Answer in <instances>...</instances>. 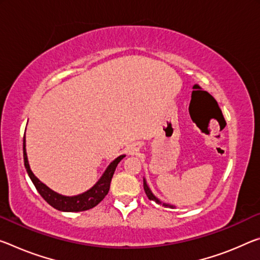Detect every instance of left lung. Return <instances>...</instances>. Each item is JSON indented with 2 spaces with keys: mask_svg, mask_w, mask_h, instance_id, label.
Instances as JSON below:
<instances>
[{
  "mask_svg": "<svg viewBox=\"0 0 260 260\" xmlns=\"http://www.w3.org/2000/svg\"><path fill=\"white\" fill-rule=\"evenodd\" d=\"M143 188H145V192H146V194H147V197H148V199L149 200H152V201H155L156 204H158V205H160L162 204V201H159L157 198H156L154 194H152L151 193V191H150V188H149V186H148L147 185V182H146V179L143 178ZM163 206H166V207H171V208H174L175 206H171V205H168V204H162Z\"/></svg>",
  "mask_w": 260,
  "mask_h": 260,
  "instance_id": "obj_1",
  "label": "left lung"
}]
</instances>
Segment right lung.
I'll use <instances>...</instances> for the list:
<instances>
[{
	"mask_svg": "<svg viewBox=\"0 0 260 260\" xmlns=\"http://www.w3.org/2000/svg\"><path fill=\"white\" fill-rule=\"evenodd\" d=\"M23 156H24V166H25V169L28 176H30L32 183L35 184L37 191L39 192V194L43 197L45 201H47L52 207H54L55 209H57V211H62V212L88 211V209H91L94 207V206L100 204L101 201L104 199L105 196L109 193L111 179H112L113 177L115 168H117L118 163L125 157V155H121L115 158L113 162H111L108 169H106L104 174H103V176L101 177V179L86 192L78 196H74V197H64L54 191H52L51 188H48L46 185L41 183L40 180L34 175V172L31 171L30 166H28L27 156H26L25 137H24V140H23Z\"/></svg>",
	"mask_w": 260,
	"mask_h": 260,
	"instance_id": "1",
	"label": "right lung"
}]
</instances>
